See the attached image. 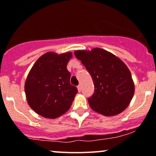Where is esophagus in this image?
<instances>
[{
    "label": "esophagus",
    "mask_w": 156,
    "mask_h": 156,
    "mask_svg": "<svg viewBox=\"0 0 156 156\" xmlns=\"http://www.w3.org/2000/svg\"><path fill=\"white\" fill-rule=\"evenodd\" d=\"M78 87V92H81V84L78 85V87Z\"/></svg>",
    "instance_id": "obj_1"
}]
</instances>
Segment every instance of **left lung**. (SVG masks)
I'll list each match as a JSON object with an SVG mask.
<instances>
[{
  "label": "left lung",
  "mask_w": 156,
  "mask_h": 156,
  "mask_svg": "<svg viewBox=\"0 0 156 156\" xmlns=\"http://www.w3.org/2000/svg\"><path fill=\"white\" fill-rule=\"evenodd\" d=\"M75 55L89 72L94 83V93L88 98L92 109L106 116L120 114L134 96L132 74L119 58L107 51H75Z\"/></svg>",
  "instance_id": "obj_1"
}]
</instances>
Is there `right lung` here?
Wrapping results in <instances>:
<instances>
[{"instance_id":"1","label":"right lung","mask_w":156,"mask_h":156,"mask_svg":"<svg viewBox=\"0 0 156 156\" xmlns=\"http://www.w3.org/2000/svg\"><path fill=\"white\" fill-rule=\"evenodd\" d=\"M71 52L57 55L47 52L36 61L24 84L26 98L36 113L48 119H55L71 107L78 93L70 83L66 66Z\"/></svg>"}]
</instances>
